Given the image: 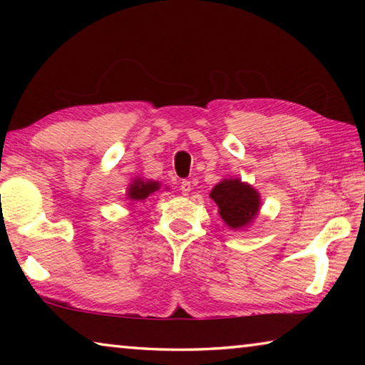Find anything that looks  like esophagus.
Wrapping results in <instances>:
<instances>
[{
    "mask_svg": "<svg viewBox=\"0 0 365 365\" xmlns=\"http://www.w3.org/2000/svg\"><path fill=\"white\" fill-rule=\"evenodd\" d=\"M180 190H182V193H183V195H188L190 191H191V183H190L188 180H182V183H180Z\"/></svg>",
    "mask_w": 365,
    "mask_h": 365,
    "instance_id": "1",
    "label": "esophagus"
}]
</instances>
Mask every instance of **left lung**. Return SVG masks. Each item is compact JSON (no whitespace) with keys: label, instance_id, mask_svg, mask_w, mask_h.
<instances>
[{"label":"left lung","instance_id":"obj_1","mask_svg":"<svg viewBox=\"0 0 365 365\" xmlns=\"http://www.w3.org/2000/svg\"><path fill=\"white\" fill-rule=\"evenodd\" d=\"M217 205L219 215L232 230H245L255 224L261 211V195L252 185L240 178H222L209 193Z\"/></svg>","mask_w":365,"mask_h":365}]
</instances>
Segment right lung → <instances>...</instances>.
<instances>
[{
    "mask_svg": "<svg viewBox=\"0 0 365 365\" xmlns=\"http://www.w3.org/2000/svg\"><path fill=\"white\" fill-rule=\"evenodd\" d=\"M160 185L156 180H150V178H143V177H133L132 182L128 183L127 191H125V197L127 201H130V206L135 205L137 201H145L148 196L156 193V191L160 190ZM164 190H169V187H165Z\"/></svg>",
    "mask_w": 365,
    "mask_h": 365,
    "instance_id": "obj_1",
    "label": "right lung"
}]
</instances>
